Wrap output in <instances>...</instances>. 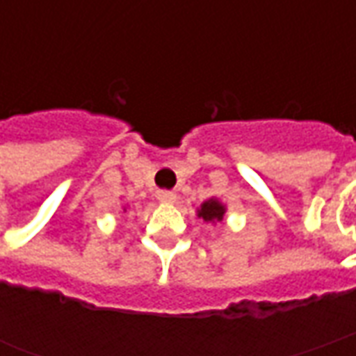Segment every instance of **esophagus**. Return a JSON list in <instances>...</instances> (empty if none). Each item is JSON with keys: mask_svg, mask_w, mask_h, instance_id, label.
<instances>
[{"mask_svg": "<svg viewBox=\"0 0 356 356\" xmlns=\"http://www.w3.org/2000/svg\"><path fill=\"white\" fill-rule=\"evenodd\" d=\"M158 200L163 202V204H173V202L177 200V196L173 193H170V191H160V193H158Z\"/></svg>", "mask_w": 356, "mask_h": 356, "instance_id": "esophagus-1", "label": "esophagus"}]
</instances>
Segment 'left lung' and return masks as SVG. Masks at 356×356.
<instances>
[{
    "instance_id": "8db88e82",
    "label": "left lung",
    "mask_w": 356,
    "mask_h": 356,
    "mask_svg": "<svg viewBox=\"0 0 356 356\" xmlns=\"http://www.w3.org/2000/svg\"><path fill=\"white\" fill-rule=\"evenodd\" d=\"M225 211H227V208L221 202L217 200V198H209L198 209V217H202L206 223H217V221H223Z\"/></svg>"
}]
</instances>
